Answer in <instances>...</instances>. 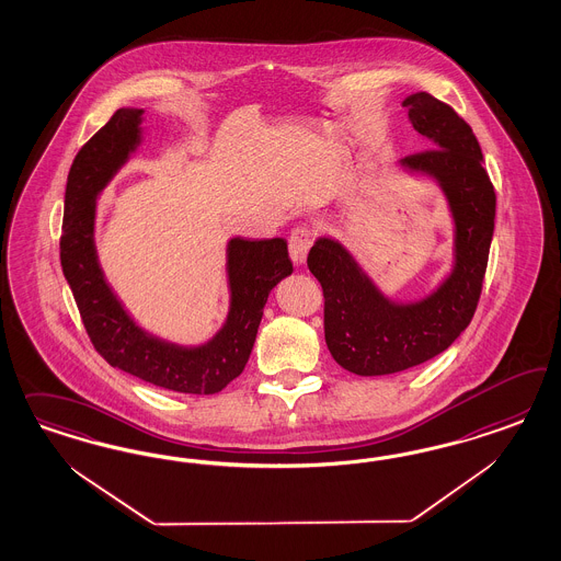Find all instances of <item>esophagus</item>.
I'll list each match as a JSON object with an SVG mask.
<instances>
[{
  "instance_id": "esophagus-1",
  "label": "esophagus",
  "mask_w": 561,
  "mask_h": 561,
  "mask_svg": "<svg viewBox=\"0 0 561 561\" xmlns=\"http://www.w3.org/2000/svg\"><path fill=\"white\" fill-rule=\"evenodd\" d=\"M312 240H314V234H312V230L310 228H306V226H296L294 230H291V234H289V256H291V261L296 263V265H302L306 261V255H308V251H310V247H312Z\"/></svg>"
}]
</instances>
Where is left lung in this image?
Masks as SVG:
<instances>
[{
	"instance_id": "8db88e82",
	"label": "left lung",
	"mask_w": 561,
	"mask_h": 561,
	"mask_svg": "<svg viewBox=\"0 0 561 561\" xmlns=\"http://www.w3.org/2000/svg\"><path fill=\"white\" fill-rule=\"evenodd\" d=\"M403 106L434 148L405 156L401 164L440 183L457 226V259L432 296L394 305L340 242H314L306 263L323 288L327 347L341 368L359 376L403 373L450 347L476 314L492 244L495 191L473 129L427 92L411 94Z\"/></svg>"
}]
</instances>
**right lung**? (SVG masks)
<instances>
[{"label": "right lung", "mask_w": 561, "mask_h": 561, "mask_svg": "<svg viewBox=\"0 0 561 561\" xmlns=\"http://www.w3.org/2000/svg\"><path fill=\"white\" fill-rule=\"evenodd\" d=\"M141 115V108H119L76 153L66 187L61 267L88 337L113 368L160 389L214 394L240 376L249 362L267 296L291 273L288 242L284 238L230 240V312L220 333L205 345L181 347L139 329L104 282L94 249V211L96 193L139 144Z\"/></svg>", "instance_id": "add662e5"}]
</instances>
